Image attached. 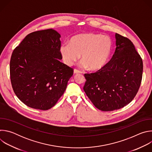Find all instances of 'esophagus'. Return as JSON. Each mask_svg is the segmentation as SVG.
I'll return each mask as SVG.
<instances>
[{
    "label": "esophagus",
    "instance_id": "34e87169",
    "mask_svg": "<svg viewBox=\"0 0 152 152\" xmlns=\"http://www.w3.org/2000/svg\"><path fill=\"white\" fill-rule=\"evenodd\" d=\"M82 72L80 70H78L77 69H75L74 70V74L75 75H78V74H81Z\"/></svg>",
    "mask_w": 152,
    "mask_h": 152
}]
</instances>
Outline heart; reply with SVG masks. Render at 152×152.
<instances>
[{
	"mask_svg": "<svg viewBox=\"0 0 152 152\" xmlns=\"http://www.w3.org/2000/svg\"><path fill=\"white\" fill-rule=\"evenodd\" d=\"M113 46V40L109 36L85 32L73 36L70 43H63L59 51L67 66H72L81 55V67L96 71L105 66L111 54Z\"/></svg>",
	"mask_w": 152,
	"mask_h": 152,
	"instance_id": "obj_1",
	"label": "heart"
}]
</instances>
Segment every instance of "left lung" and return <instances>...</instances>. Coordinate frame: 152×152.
<instances>
[{
    "instance_id": "1",
    "label": "left lung",
    "mask_w": 152,
    "mask_h": 152,
    "mask_svg": "<svg viewBox=\"0 0 152 152\" xmlns=\"http://www.w3.org/2000/svg\"><path fill=\"white\" fill-rule=\"evenodd\" d=\"M116 49L101 69L85 73L83 90L93 104L102 111H112L131 102L141 85L143 64L132 42L115 34Z\"/></svg>"
}]
</instances>
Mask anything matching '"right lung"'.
Instances as JSON below:
<instances>
[{"label":"right lung","mask_w":152,"mask_h":152,"mask_svg":"<svg viewBox=\"0 0 152 152\" xmlns=\"http://www.w3.org/2000/svg\"><path fill=\"white\" fill-rule=\"evenodd\" d=\"M60 34L52 29L28 34L13 50L10 65L14 92L28 106L50 109L67 88L73 69L60 62Z\"/></svg>","instance_id":"obj_1"}]
</instances>
